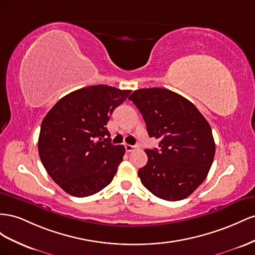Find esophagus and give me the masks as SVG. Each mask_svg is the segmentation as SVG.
<instances>
[{"label": "esophagus", "mask_w": 255, "mask_h": 255, "mask_svg": "<svg viewBox=\"0 0 255 255\" xmlns=\"http://www.w3.org/2000/svg\"><path fill=\"white\" fill-rule=\"evenodd\" d=\"M135 148L134 145H130V144H125V149L126 151H132Z\"/></svg>", "instance_id": "1"}]
</instances>
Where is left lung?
Masks as SVG:
<instances>
[{"label":"left lung","mask_w":255,"mask_h":255,"mask_svg":"<svg viewBox=\"0 0 255 255\" xmlns=\"http://www.w3.org/2000/svg\"><path fill=\"white\" fill-rule=\"evenodd\" d=\"M159 148L145 149L147 163L137 171L143 186L165 201L186 199L209 172L215 141L208 122L179 94L161 87L134 91L129 97Z\"/></svg>","instance_id":"left-lung-1"}]
</instances>
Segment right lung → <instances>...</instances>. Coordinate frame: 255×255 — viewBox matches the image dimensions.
<instances>
[{"label":"right lung","instance_id":"obj_1","mask_svg":"<svg viewBox=\"0 0 255 255\" xmlns=\"http://www.w3.org/2000/svg\"><path fill=\"white\" fill-rule=\"evenodd\" d=\"M131 91L92 85L61 98L40 127L38 152L46 171L65 192L85 198L111 183L125 154L106 125Z\"/></svg>","mask_w":255,"mask_h":255}]
</instances>
